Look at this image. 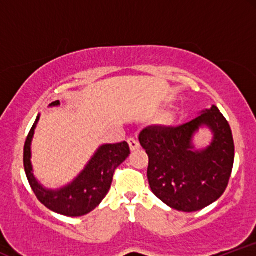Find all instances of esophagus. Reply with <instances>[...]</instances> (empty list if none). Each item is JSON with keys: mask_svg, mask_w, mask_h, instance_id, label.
<instances>
[{"mask_svg": "<svg viewBox=\"0 0 256 256\" xmlns=\"http://www.w3.org/2000/svg\"><path fill=\"white\" fill-rule=\"evenodd\" d=\"M128 146H130V149H131L132 152L137 150V149L140 148V143H138V140H134V138L130 137V138H128Z\"/></svg>", "mask_w": 256, "mask_h": 256, "instance_id": "1", "label": "esophagus"}]
</instances>
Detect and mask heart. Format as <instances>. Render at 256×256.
I'll return each mask as SVG.
<instances>
[{
  "mask_svg": "<svg viewBox=\"0 0 256 256\" xmlns=\"http://www.w3.org/2000/svg\"><path fill=\"white\" fill-rule=\"evenodd\" d=\"M167 118H168V119H170V116H167Z\"/></svg>",
  "mask_w": 256,
  "mask_h": 256,
  "instance_id": "obj_1",
  "label": "heart"
}]
</instances>
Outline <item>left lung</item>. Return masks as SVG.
Segmentation results:
<instances>
[{
  "mask_svg": "<svg viewBox=\"0 0 256 256\" xmlns=\"http://www.w3.org/2000/svg\"><path fill=\"white\" fill-rule=\"evenodd\" d=\"M177 128L148 126L138 140L149 158L152 192L167 206L182 212H196L216 202L230 180L234 144L228 120L216 106ZM208 127L214 138L207 148L196 151L194 134Z\"/></svg>",
  "mask_w": 256,
  "mask_h": 256,
  "instance_id": "8db88e82",
  "label": "left lung"
}]
</instances>
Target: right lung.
<instances>
[{
    "label": "right lung",
    "instance_id": "1",
    "mask_svg": "<svg viewBox=\"0 0 256 256\" xmlns=\"http://www.w3.org/2000/svg\"><path fill=\"white\" fill-rule=\"evenodd\" d=\"M49 106L56 107L60 106V101L52 102ZM38 120L40 116L28 132L24 146L25 173L34 195L48 210L62 216H82L90 213L110 192L114 172L128 158L130 146L126 142L101 146L71 183L56 190L46 189L34 176L31 164V142Z\"/></svg>",
    "mask_w": 256,
    "mask_h": 256
}]
</instances>
